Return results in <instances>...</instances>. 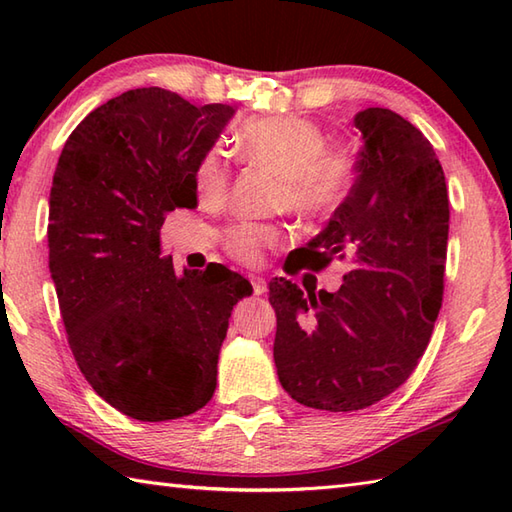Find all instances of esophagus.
Here are the masks:
<instances>
[{"instance_id": "34e87169", "label": "esophagus", "mask_w": 512, "mask_h": 512, "mask_svg": "<svg viewBox=\"0 0 512 512\" xmlns=\"http://www.w3.org/2000/svg\"><path fill=\"white\" fill-rule=\"evenodd\" d=\"M250 284H253V292L255 295H264L266 292V279L259 275H250Z\"/></svg>"}]
</instances>
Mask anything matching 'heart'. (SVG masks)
<instances>
[{"mask_svg": "<svg viewBox=\"0 0 512 512\" xmlns=\"http://www.w3.org/2000/svg\"><path fill=\"white\" fill-rule=\"evenodd\" d=\"M235 149L250 165L279 176L277 209L323 220L350 200L356 182V158L343 147H328L323 129L301 116L248 118L235 132ZM195 191L209 204H222L228 193V169L217 149L204 151L195 165ZM284 228L259 222H237L226 228L222 244L235 262L255 266L268 248L284 242Z\"/></svg>", "mask_w": 512, "mask_h": 512, "instance_id": "1", "label": "heart"}]
</instances>
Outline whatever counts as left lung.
I'll list each match as a JSON object with an SVG mask.
<instances>
[{
    "label": "left lung",
    "instance_id": "8db88e82",
    "mask_svg": "<svg viewBox=\"0 0 512 512\" xmlns=\"http://www.w3.org/2000/svg\"><path fill=\"white\" fill-rule=\"evenodd\" d=\"M365 145L350 200L306 248L321 270L350 259L336 292L270 281L279 383L297 402L356 411L396 391L416 369L442 308L449 193L431 143L385 107L354 116ZM297 253V250H295Z\"/></svg>",
    "mask_w": 512,
    "mask_h": 512
}]
</instances>
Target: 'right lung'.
Listing matches in <instances>:
<instances>
[{
    "label": "right lung",
    "mask_w": 512,
    "mask_h": 512,
    "mask_svg": "<svg viewBox=\"0 0 512 512\" xmlns=\"http://www.w3.org/2000/svg\"><path fill=\"white\" fill-rule=\"evenodd\" d=\"M235 110L195 107L160 88L96 107L65 140L50 189V273L81 374L129 418L165 422L202 409L235 303L253 286L222 264L184 270L160 228L193 209L195 165Z\"/></svg>",
    "instance_id": "right-lung-1"
}]
</instances>
